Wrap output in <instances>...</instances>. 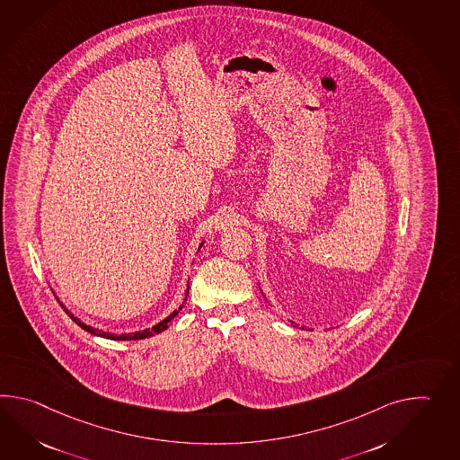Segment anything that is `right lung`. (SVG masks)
Segmentation results:
<instances>
[{
    "label": "right lung",
    "instance_id": "obj_1",
    "mask_svg": "<svg viewBox=\"0 0 460 460\" xmlns=\"http://www.w3.org/2000/svg\"><path fill=\"white\" fill-rule=\"evenodd\" d=\"M199 249H201V245H199ZM188 294H190V284H188V290H186V296H188ZM62 308H64V312L69 315V317L79 325V327L82 328V330H85V332H89V333H93V335H97V337H103V338H109V340H143V338H148V337H154V335H156V333H162L164 330H166L168 328V323L173 320L176 315H178V312L183 308V305L180 306L178 310H174L173 314L172 315H168V317L164 318V320H162L160 323H156L155 327L152 328H146V330H142V332H135V333H125V335H113V333H105V332H102V330H95V328L89 327V325H85L84 322H81L79 318L74 317L72 315L71 312L66 308V306L62 305Z\"/></svg>",
    "mask_w": 460,
    "mask_h": 460
}]
</instances>
